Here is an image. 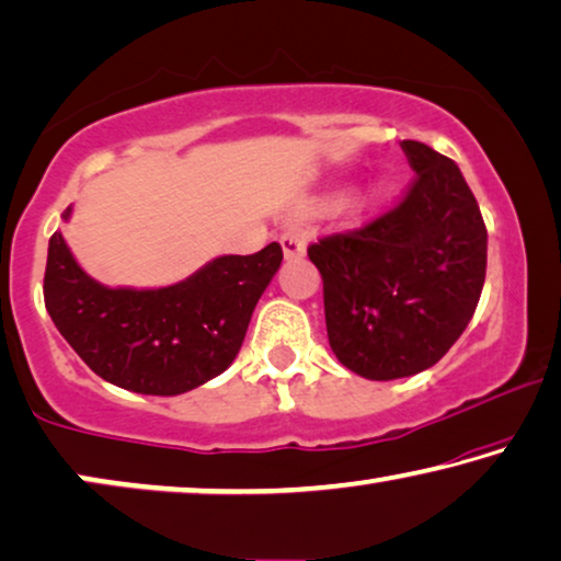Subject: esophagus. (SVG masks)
Returning <instances> with one entry per match:
<instances>
[{
	"label": "esophagus",
	"instance_id": "esophagus-1",
	"mask_svg": "<svg viewBox=\"0 0 561 561\" xmlns=\"http://www.w3.org/2000/svg\"><path fill=\"white\" fill-rule=\"evenodd\" d=\"M280 248L286 261H294V257H300L306 253V234L300 230H288L280 234Z\"/></svg>",
	"mask_w": 561,
	"mask_h": 561
}]
</instances>
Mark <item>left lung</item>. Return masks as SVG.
Wrapping results in <instances>:
<instances>
[{"label":"left lung","mask_w":561,"mask_h":561,"mask_svg":"<svg viewBox=\"0 0 561 561\" xmlns=\"http://www.w3.org/2000/svg\"><path fill=\"white\" fill-rule=\"evenodd\" d=\"M400 146L415 172L404 197L308 245L336 359L377 381L440 362L473 319L485 280L489 234L458 164L427 144Z\"/></svg>","instance_id":"1"}]
</instances>
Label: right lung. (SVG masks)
<instances>
[{"label":"right lung","instance_id":"add662e5","mask_svg":"<svg viewBox=\"0 0 561 561\" xmlns=\"http://www.w3.org/2000/svg\"><path fill=\"white\" fill-rule=\"evenodd\" d=\"M68 215L70 207L65 220ZM280 261V245L271 242L255 255L215 257L169 288H105L83 273L55 232L47 248L45 308L105 381L139 394H182L230 367Z\"/></svg>","mask_w":561,"mask_h":561}]
</instances>
